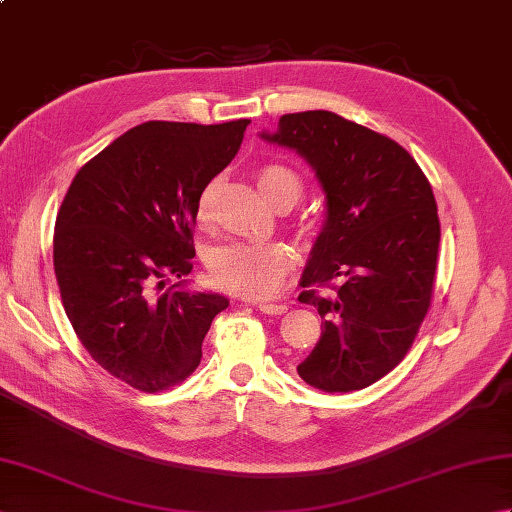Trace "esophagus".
Masks as SVG:
<instances>
[{
  "instance_id": "1",
  "label": "esophagus",
  "mask_w": 512,
  "mask_h": 512,
  "mask_svg": "<svg viewBox=\"0 0 512 512\" xmlns=\"http://www.w3.org/2000/svg\"><path fill=\"white\" fill-rule=\"evenodd\" d=\"M257 308L264 314H284L288 310L286 303H259Z\"/></svg>"
}]
</instances>
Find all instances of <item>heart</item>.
Segmentation results:
<instances>
[{
    "instance_id": "obj_1",
    "label": "heart",
    "mask_w": 512,
    "mask_h": 512,
    "mask_svg": "<svg viewBox=\"0 0 512 512\" xmlns=\"http://www.w3.org/2000/svg\"><path fill=\"white\" fill-rule=\"evenodd\" d=\"M257 184L266 198L295 204L303 193V180L295 169L268 162L257 169ZM217 182H209L200 193L198 220L206 224L213 217ZM292 268L290 250L279 242H228L209 255V273L220 288L248 299L275 297L284 288Z\"/></svg>"
}]
</instances>
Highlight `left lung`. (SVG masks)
Returning <instances> with one entry per match:
<instances>
[{"label":"left lung","instance_id":"obj_1","mask_svg":"<svg viewBox=\"0 0 512 512\" xmlns=\"http://www.w3.org/2000/svg\"><path fill=\"white\" fill-rule=\"evenodd\" d=\"M262 136L310 162L328 206L299 295L319 310L321 339L297 372L330 394L365 389L405 358L431 308L440 246L431 184L396 140L334 112L284 114Z\"/></svg>","mask_w":512,"mask_h":512}]
</instances>
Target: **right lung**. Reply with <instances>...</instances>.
<instances>
[{
  "label": "right lung",
  "mask_w": 512,
  "mask_h": 512,
  "mask_svg": "<svg viewBox=\"0 0 512 512\" xmlns=\"http://www.w3.org/2000/svg\"><path fill=\"white\" fill-rule=\"evenodd\" d=\"M248 123H143L85 162L65 193L52 242L63 310L94 361L138 391L191 376L228 308L215 292L165 288V277L193 270L200 193Z\"/></svg>",
  "instance_id": "1"
}]
</instances>
